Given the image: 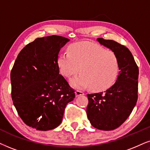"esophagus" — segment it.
I'll return each mask as SVG.
<instances>
[{"mask_svg": "<svg viewBox=\"0 0 150 150\" xmlns=\"http://www.w3.org/2000/svg\"><path fill=\"white\" fill-rule=\"evenodd\" d=\"M84 93H83L82 91H79V90H76L75 91V96H83Z\"/></svg>", "mask_w": 150, "mask_h": 150, "instance_id": "esophagus-1", "label": "esophagus"}]
</instances>
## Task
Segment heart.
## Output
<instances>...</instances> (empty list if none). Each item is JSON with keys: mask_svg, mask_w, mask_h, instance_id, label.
I'll list each match as a JSON object with an SVG mask.
<instances>
[{"mask_svg": "<svg viewBox=\"0 0 150 150\" xmlns=\"http://www.w3.org/2000/svg\"><path fill=\"white\" fill-rule=\"evenodd\" d=\"M57 66L64 77L71 79V84L76 88H90L96 92L106 91L114 84L120 70L116 54L101 45L88 41L71 43L68 52L61 51Z\"/></svg>", "mask_w": 150, "mask_h": 150, "instance_id": "1", "label": "heart"}]
</instances>
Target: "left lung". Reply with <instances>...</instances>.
<instances>
[{"instance_id":"8db88e82","label":"left lung","mask_w":150,"mask_h":150,"mask_svg":"<svg viewBox=\"0 0 150 150\" xmlns=\"http://www.w3.org/2000/svg\"><path fill=\"white\" fill-rule=\"evenodd\" d=\"M97 41L116 54L120 72L114 84L106 91L87 94L86 115L95 128L110 131L119 127L136 105L139 70L125 45L103 38H98Z\"/></svg>"}]
</instances>
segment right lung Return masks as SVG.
Returning a JSON list of instances; mask_svg holds the SVG:
<instances>
[{
	"mask_svg": "<svg viewBox=\"0 0 150 150\" xmlns=\"http://www.w3.org/2000/svg\"><path fill=\"white\" fill-rule=\"evenodd\" d=\"M69 41L57 35L37 38L21 50L11 71L13 104L22 120L37 130L59 125L75 96L57 66L60 48Z\"/></svg>",
	"mask_w": 150,
	"mask_h": 150,
	"instance_id": "add662e5",
	"label": "right lung"
}]
</instances>
